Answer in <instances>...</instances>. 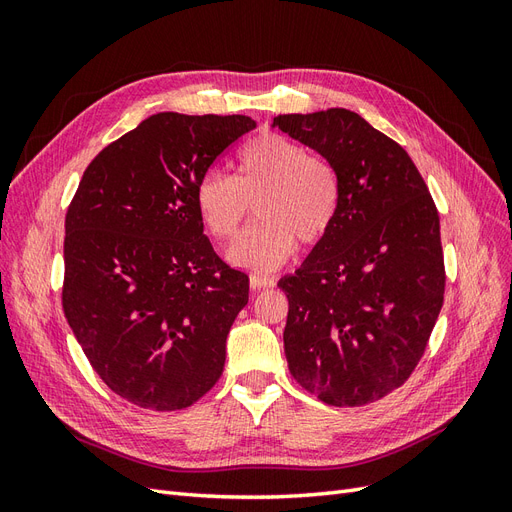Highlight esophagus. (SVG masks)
Segmentation results:
<instances>
[{
	"label": "esophagus",
	"instance_id": "esophagus-1",
	"mask_svg": "<svg viewBox=\"0 0 512 512\" xmlns=\"http://www.w3.org/2000/svg\"><path fill=\"white\" fill-rule=\"evenodd\" d=\"M271 286H275L273 277H267V275H252V277H250V288H252V292H258V290H262V288H271Z\"/></svg>",
	"mask_w": 512,
	"mask_h": 512
}]
</instances>
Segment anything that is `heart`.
<instances>
[{
	"label": "heart",
	"instance_id": "1",
	"mask_svg": "<svg viewBox=\"0 0 512 512\" xmlns=\"http://www.w3.org/2000/svg\"><path fill=\"white\" fill-rule=\"evenodd\" d=\"M256 203V224L228 247L235 267L271 273L297 250V239H324L339 209L335 170L282 134H262L237 158V175L213 168L196 185V209L215 239H232Z\"/></svg>",
	"mask_w": 512,
	"mask_h": 512
}]
</instances>
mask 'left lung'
Instances as JSON below:
<instances>
[{"label": "left lung", "instance_id": "obj_1", "mask_svg": "<svg viewBox=\"0 0 512 512\" xmlns=\"http://www.w3.org/2000/svg\"><path fill=\"white\" fill-rule=\"evenodd\" d=\"M329 162L335 222L282 277L284 352L305 391L365 406L404 384L444 303L440 215L404 147L346 108L273 119Z\"/></svg>", "mask_w": 512, "mask_h": 512}]
</instances>
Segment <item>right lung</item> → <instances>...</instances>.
Wrapping results in <instances>:
<instances>
[{
    "mask_svg": "<svg viewBox=\"0 0 512 512\" xmlns=\"http://www.w3.org/2000/svg\"><path fill=\"white\" fill-rule=\"evenodd\" d=\"M256 128L245 115L158 113L104 147L66 215L64 314L130 404L192 406L218 382L250 277L213 252L196 185Z\"/></svg>",
    "mask_w": 512,
    "mask_h": 512,
    "instance_id": "right-lung-1",
    "label": "right lung"
}]
</instances>
